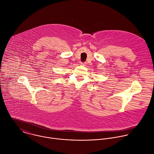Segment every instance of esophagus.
I'll use <instances>...</instances> for the list:
<instances>
[{
	"label": "esophagus",
	"instance_id": "obj_1",
	"mask_svg": "<svg viewBox=\"0 0 154 154\" xmlns=\"http://www.w3.org/2000/svg\"><path fill=\"white\" fill-rule=\"evenodd\" d=\"M80 64L82 65H83V66H85L86 65V62H81L80 63Z\"/></svg>",
	"mask_w": 154,
	"mask_h": 154
}]
</instances>
